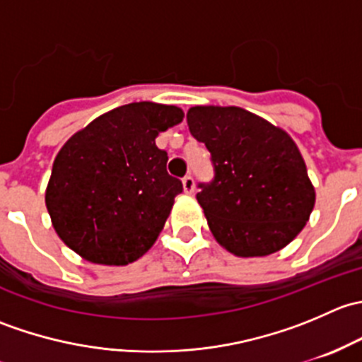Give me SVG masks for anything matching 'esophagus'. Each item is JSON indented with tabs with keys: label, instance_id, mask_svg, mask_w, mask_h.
Instances as JSON below:
<instances>
[{
	"label": "esophagus",
	"instance_id": "obj_1",
	"mask_svg": "<svg viewBox=\"0 0 362 362\" xmlns=\"http://www.w3.org/2000/svg\"><path fill=\"white\" fill-rule=\"evenodd\" d=\"M182 184H184V191L187 192V194H192L194 192V178L191 177V175H187V177H184V180H182Z\"/></svg>",
	"mask_w": 362,
	"mask_h": 362
}]
</instances>
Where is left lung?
<instances>
[{
  "label": "left lung",
  "instance_id": "obj_1",
  "mask_svg": "<svg viewBox=\"0 0 362 362\" xmlns=\"http://www.w3.org/2000/svg\"><path fill=\"white\" fill-rule=\"evenodd\" d=\"M187 126L211 154L214 180L199 184L211 235L236 257H264L303 231L315 187L287 131L240 107L198 105Z\"/></svg>",
  "mask_w": 362,
  "mask_h": 362
}]
</instances>
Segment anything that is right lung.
Segmentation results:
<instances>
[{"label":"right lung","mask_w":362,"mask_h":362,"mask_svg":"<svg viewBox=\"0 0 362 362\" xmlns=\"http://www.w3.org/2000/svg\"><path fill=\"white\" fill-rule=\"evenodd\" d=\"M184 120L175 105L117 107L57 152L45 204L57 236L86 261L126 266L158 240L182 182L168 175L159 133Z\"/></svg>","instance_id":"obj_1"}]
</instances>
